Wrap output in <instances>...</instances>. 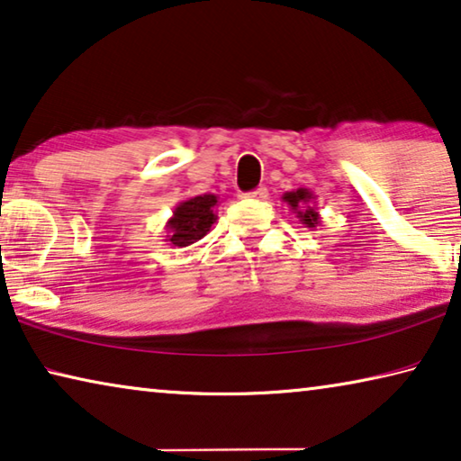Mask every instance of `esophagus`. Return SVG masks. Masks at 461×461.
I'll list each match as a JSON object with an SVG mask.
<instances>
[{"label":"esophagus","instance_id":"34e87169","mask_svg":"<svg viewBox=\"0 0 461 461\" xmlns=\"http://www.w3.org/2000/svg\"><path fill=\"white\" fill-rule=\"evenodd\" d=\"M247 197H251V200H267V189L266 187H258L251 194H247Z\"/></svg>","mask_w":461,"mask_h":461}]
</instances>
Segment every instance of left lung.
Returning a JSON list of instances; mask_svg holds the SVG:
<instances>
[{"mask_svg":"<svg viewBox=\"0 0 461 461\" xmlns=\"http://www.w3.org/2000/svg\"><path fill=\"white\" fill-rule=\"evenodd\" d=\"M282 200L288 203V208L294 212L303 226H307V229H317V226L321 224V216L315 208V194L311 189L299 187L294 191H286V194L282 195Z\"/></svg>","mask_w":461,"mask_h":461,"instance_id":"8db88e82","label":"left lung"}]
</instances>
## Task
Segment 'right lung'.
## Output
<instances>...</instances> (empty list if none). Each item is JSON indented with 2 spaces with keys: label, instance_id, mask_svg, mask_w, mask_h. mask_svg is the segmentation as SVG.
<instances>
[{
  "label": "right lung",
  "instance_id": "1",
  "mask_svg": "<svg viewBox=\"0 0 461 461\" xmlns=\"http://www.w3.org/2000/svg\"><path fill=\"white\" fill-rule=\"evenodd\" d=\"M218 195L203 194L183 200L175 206L173 216L167 221L165 240L171 247L194 245L210 232V226L216 222Z\"/></svg>",
  "mask_w": 461,
  "mask_h": 461
}]
</instances>
